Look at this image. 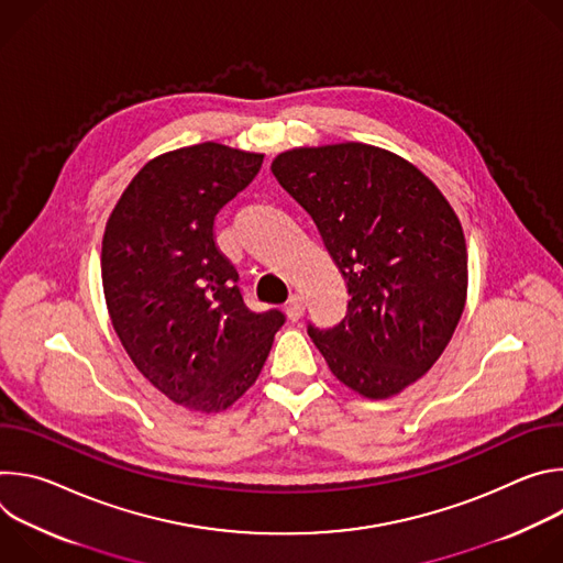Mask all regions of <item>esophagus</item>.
<instances>
[{
    "label": "esophagus",
    "instance_id": "obj_1",
    "mask_svg": "<svg viewBox=\"0 0 563 563\" xmlns=\"http://www.w3.org/2000/svg\"><path fill=\"white\" fill-rule=\"evenodd\" d=\"M285 311H287L289 320H298V318L302 316V311H305V302H302V296H298V294H291V296L287 298V302H285Z\"/></svg>",
    "mask_w": 563,
    "mask_h": 563
}]
</instances>
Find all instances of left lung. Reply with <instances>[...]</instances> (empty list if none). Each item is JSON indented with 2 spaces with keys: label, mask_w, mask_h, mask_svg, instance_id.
I'll return each mask as SVG.
<instances>
[{
  "label": "left lung",
  "mask_w": 563,
  "mask_h": 563,
  "mask_svg": "<svg viewBox=\"0 0 563 563\" xmlns=\"http://www.w3.org/2000/svg\"><path fill=\"white\" fill-rule=\"evenodd\" d=\"M272 174L316 222L350 291L336 328H307L313 345L352 391H404L439 361L465 307L459 216L412 163L363 142L283 151Z\"/></svg>",
  "instance_id": "obj_1"
}]
</instances>
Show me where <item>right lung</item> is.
Masks as SVG:
<instances>
[{"mask_svg":"<svg viewBox=\"0 0 563 563\" xmlns=\"http://www.w3.org/2000/svg\"><path fill=\"white\" fill-rule=\"evenodd\" d=\"M263 153L202 142L157 155L113 207L102 287L140 374L194 412L231 408L258 378L285 316L252 311L216 245V216L261 172Z\"/></svg>","mask_w":563,"mask_h":563,"instance_id":"right-lung-1","label":"right lung"}]
</instances>
